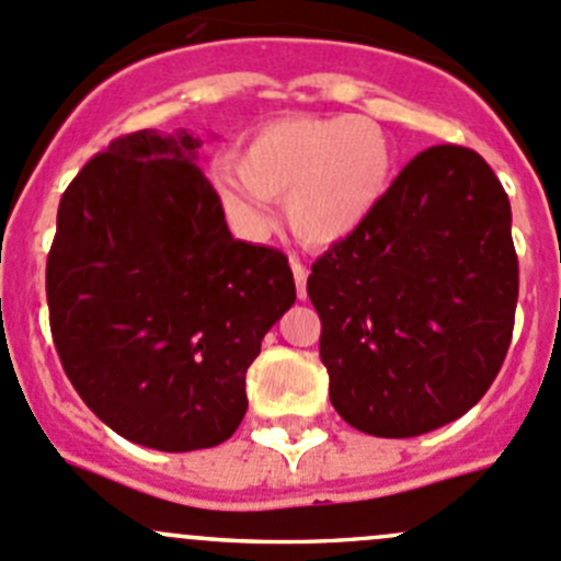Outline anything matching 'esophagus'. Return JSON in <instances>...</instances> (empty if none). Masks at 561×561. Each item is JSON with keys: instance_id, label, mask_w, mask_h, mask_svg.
<instances>
[{"instance_id": "34e87169", "label": "esophagus", "mask_w": 561, "mask_h": 561, "mask_svg": "<svg viewBox=\"0 0 561 561\" xmlns=\"http://www.w3.org/2000/svg\"><path fill=\"white\" fill-rule=\"evenodd\" d=\"M290 265H293V276H296V293H298V298H307V276H309V268L307 265L301 263V260H290Z\"/></svg>"}]
</instances>
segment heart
<instances>
[{
	"label": "heart",
	"instance_id": "obj_1",
	"mask_svg": "<svg viewBox=\"0 0 561 561\" xmlns=\"http://www.w3.org/2000/svg\"><path fill=\"white\" fill-rule=\"evenodd\" d=\"M221 170L214 188L247 230L268 225V199L287 197L301 241L329 247L362 230L394 183V148L383 125L353 114H293L260 125Z\"/></svg>",
	"mask_w": 561,
	"mask_h": 561
}]
</instances>
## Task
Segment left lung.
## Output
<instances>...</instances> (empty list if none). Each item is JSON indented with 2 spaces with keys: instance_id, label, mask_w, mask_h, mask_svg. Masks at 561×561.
<instances>
[{
  "instance_id": "left-lung-1",
  "label": "left lung",
  "mask_w": 561,
  "mask_h": 561,
  "mask_svg": "<svg viewBox=\"0 0 561 561\" xmlns=\"http://www.w3.org/2000/svg\"><path fill=\"white\" fill-rule=\"evenodd\" d=\"M320 362L347 425L411 438L491 389L518 304L513 210L480 153L436 145L405 164L373 219L314 260Z\"/></svg>"
}]
</instances>
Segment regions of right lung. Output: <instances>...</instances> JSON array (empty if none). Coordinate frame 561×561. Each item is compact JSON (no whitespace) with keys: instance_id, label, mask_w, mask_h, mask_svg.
<instances>
[{"instance_id":"right-lung-1","label":"right lung","mask_w":561,"mask_h":561,"mask_svg":"<svg viewBox=\"0 0 561 561\" xmlns=\"http://www.w3.org/2000/svg\"><path fill=\"white\" fill-rule=\"evenodd\" d=\"M197 136L136 130L59 199L48 323L73 389L114 433L161 453L227 442L247 369L296 301L279 249L236 241Z\"/></svg>"}]
</instances>
